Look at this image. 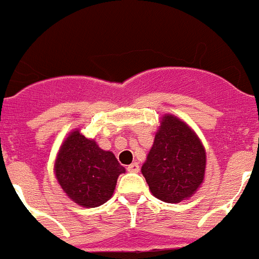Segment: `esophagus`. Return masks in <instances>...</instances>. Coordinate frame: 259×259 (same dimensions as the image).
<instances>
[{
  "instance_id": "34e87169",
  "label": "esophagus",
  "mask_w": 259,
  "mask_h": 259,
  "mask_svg": "<svg viewBox=\"0 0 259 259\" xmlns=\"http://www.w3.org/2000/svg\"><path fill=\"white\" fill-rule=\"evenodd\" d=\"M127 170L130 171V172H139V171H140V166H139L137 162H134V163H131L127 167Z\"/></svg>"
}]
</instances>
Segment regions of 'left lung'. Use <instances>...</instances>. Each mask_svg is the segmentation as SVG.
I'll use <instances>...</instances> for the list:
<instances>
[{
  "label": "left lung",
  "mask_w": 259,
  "mask_h": 259,
  "mask_svg": "<svg viewBox=\"0 0 259 259\" xmlns=\"http://www.w3.org/2000/svg\"><path fill=\"white\" fill-rule=\"evenodd\" d=\"M206 154L197 135L180 119L162 118L141 172L158 200L176 203L191 197L205 175Z\"/></svg>",
  "instance_id": "obj_1"
}]
</instances>
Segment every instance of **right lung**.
Listing matches in <instances>:
<instances>
[{"instance_id": "1", "label": "right lung", "mask_w": 259, "mask_h": 259, "mask_svg": "<svg viewBox=\"0 0 259 259\" xmlns=\"http://www.w3.org/2000/svg\"><path fill=\"white\" fill-rule=\"evenodd\" d=\"M54 170L63 192L84 207L106 202L113 196L118 176L125 171L113 153L102 150L79 131L62 144Z\"/></svg>"}]
</instances>
